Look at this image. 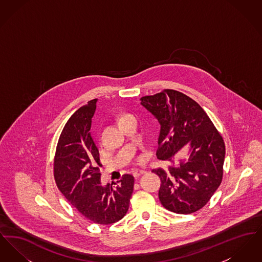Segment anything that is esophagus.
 <instances>
[{
  "mask_svg": "<svg viewBox=\"0 0 262 262\" xmlns=\"http://www.w3.org/2000/svg\"><path fill=\"white\" fill-rule=\"evenodd\" d=\"M145 173V171L144 170H137V171H135L133 174H134V177L135 178H137V177H139L140 174H143Z\"/></svg>",
  "mask_w": 262,
  "mask_h": 262,
  "instance_id": "obj_1",
  "label": "esophagus"
}]
</instances>
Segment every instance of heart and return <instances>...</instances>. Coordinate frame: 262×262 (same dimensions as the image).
<instances>
[{
	"instance_id": "b5f03b06",
	"label": "heart",
	"mask_w": 262,
	"mask_h": 262,
	"mask_svg": "<svg viewBox=\"0 0 262 262\" xmlns=\"http://www.w3.org/2000/svg\"><path fill=\"white\" fill-rule=\"evenodd\" d=\"M127 116H130V115H129V114H123V115H121V116L119 117V119H118V123L120 124V123H121L125 118H126Z\"/></svg>"
}]
</instances>
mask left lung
Returning a JSON list of instances; mask_svg holds the SVG:
<instances>
[{
	"label": "left lung",
	"mask_w": 262,
	"mask_h": 262,
	"mask_svg": "<svg viewBox=\"0 0 262 262\" xmlns=\"http://www.w3.org/2000/svg\"><path fill=\"white\" fill-rule=\"evenodd\" d=\"M140 100L161 125L158 159L174 163V154L190 145L187 161L152 170L161 180L160 202L166 209L178 214L199 211L223 179V137L200 104L180 91L164 89Z\"/></svg>",
	"instance_id": "left-lung-1"
}]
</instances>
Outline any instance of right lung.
<instances>
[{
	"label": "right lung",
	"instance_id": "right-lung-1",
	"mask_svg": "<svg viewBox=\"0 0 262 262\" xmlns=\"http://www.w3.org/2000/svg\"><path fill=\"white\" fill-rule=\"evenodd\" d=\"M97 99L77 109L62 128L54 157V178L63 196L95 224L110 225L128 210L135 179L122 176L114 186L101 185L99 152L90 136Z\"/></svg>",
	"mask_w": 262,
	"mask_h": 262
}]
</instances>
